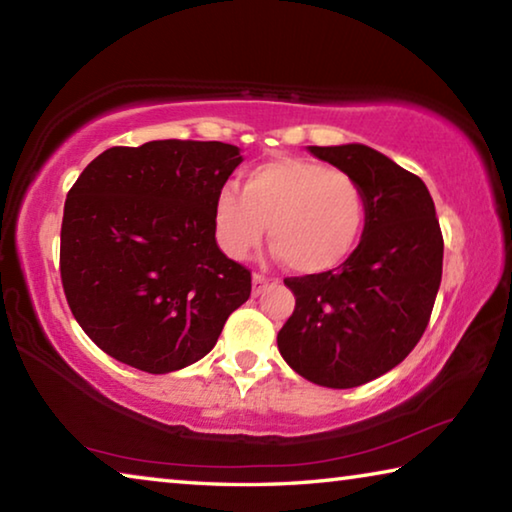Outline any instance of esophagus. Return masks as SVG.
<instances>
[{"label":"esophagus","mask_w":512,"mask_h":512,"mask_svg":"<svg viewBox=\"0 0 512 512\" xmlns=\"http://www.w3.org/2000/svg\"><path fill=\"white\" fill-rule=\"evenodd\" d=\"M268 284V277L262 273H253V296H259L266 289Z\"/></svg>","instance_id":"1"}]
</instances>
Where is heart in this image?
Instances as JSON below:
<instances>
[{
	"mask_svg": "<svg viewBox=\"0 0 512 512\" xmlns=\"http://www.w3.org/2000/svg\"><path fill=\"white\" fill-rule=\"evenodd\" d=\"M216 239L230 257L259 246L266 225L271 246L296 273H327L359 246L366 196L350 173L305 158H275L250 169L241 192L219 189Z\"/></svg>",
	"mask_w": 512,
	"mask_h": 512,
	"instance_id": "heart-1",
	"label": "heart"
}]
</instances>
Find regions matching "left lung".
<instances>
[{
  "label": "left lung",
  "instance_id": "obj_1",
  "mask_svg": "<svg viewBox=\"0 0 512 512\" xmlns=\"http://www.w3.org/2000/svg\"><path fill=\"white\" fill-rule=\"evenodd\" d=\"M357 180L366 228L327 273L284 277L296 309L277 332L289 366L327 388H354L393 370L422 339L443 277V232L427 185L363 144L309 146Z\"/></svg>",
  "mask_w": 512,
  "mask_h": 512
}]
</instances>
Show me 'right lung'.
Returning a JSON list of instances; mask_svg holds the SVG:
<instances>
[{
	"instance_id": "right-lung-1",
	"label": "right lung",
	"mask_w": 512,
	"mask_h": 512,
	"mask_svg": "<svg viewBox=\"0 0 512 512\" xmlns=\"http://www.w3.org/2000/svg\"><path fill=\"white\" fill-rule=\"evenodd\" d=\"M239 162L223 142L112 146L67 192L60 280L112 359L151 375L185 368L250 298V271L214 237L216 194Z\"/></svg>"
}]
</instances>
